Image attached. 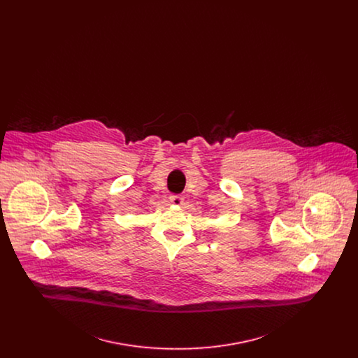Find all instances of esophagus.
I'll return each mask as SVG.
<instances>
[{"instance_id":"34e87169","label":"esophagus","mask_w":358,"mask_h":358,"mask_svg":"<svg viewBox=\"0 0 358 358\" xmlns=\"http://www.w3.org/2000/svg\"><path fill=\"white\" fill-rule=\"evenodd\" d=\"M171 203L174 205H181L184 203V197L180 194H173L171 196Z\"/></svg>"}]
</instances>
